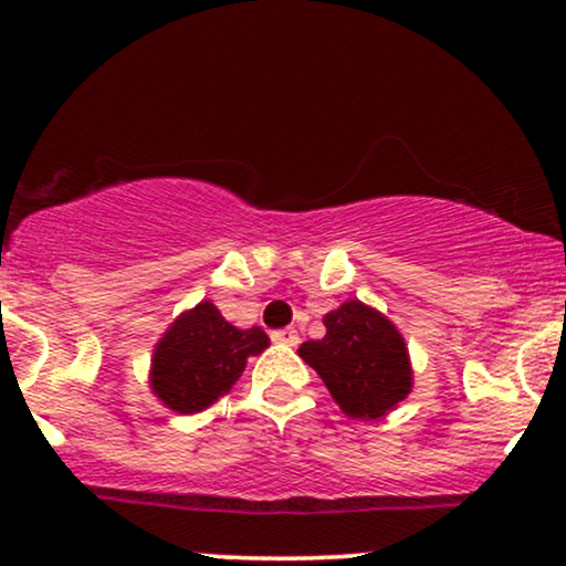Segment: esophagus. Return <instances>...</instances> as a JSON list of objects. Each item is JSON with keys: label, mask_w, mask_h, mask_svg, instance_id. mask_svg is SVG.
Masks as SVG:
<instances>
[{"label": "esophagus", "mask_w": 566, "mask_h": 566, "mask_svg": "<svg viewBox=\"0 0 566 566\" xmlns=\"http://www.w3.org/2000/svg\"><path fill=\"white\" fill-rule=\"evenodd\" d=\"M271 340L284 343V346H297V343H301V337H297L295 329L287 327V329H274V333H271Z\"/></svg>", "instance_id": "34e87169"}]
</instances>
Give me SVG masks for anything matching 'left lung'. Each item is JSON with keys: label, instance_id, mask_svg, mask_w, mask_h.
<instances>
[{"label": "left lung", "instance_id": "left-lung-1", "mask_svg": "<svg viewBox=\"0 0 566 566\" xmlns=\"http://www.w3.org/2000/svg\"><path fill=\"white\" fill-rule=\"evenodd\" d=\"M327 335L305 340L297 354L319 373L348 418L378 420L412 391L405 337L391 319L361 301H346L324 316Z\"/></svg>", "mask_w": 566, "mask_h": 566}]
</instances>
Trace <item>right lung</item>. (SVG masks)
I'll use <instances>...</instances> for the list:
<instances>
[{
    "mask_svg": "<svg viewBox=\"0 0 566 566\" xmlns=\"http://www.w3.org/2000/svg\"><path fill=\"white\" fill-rule=\"evenodd\" d=\"M271 346L261 327L237 329L210 301L184 311L151 356V391L172 412L193 415L216 405L244 373L250 356Z\"/></svg>",
    "mask_w": 566,
    "mask_h": 566,
    "instance_id": "right-lung-1",
    "label": "right lung"
}]
</instances>
